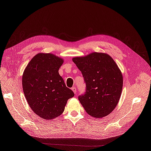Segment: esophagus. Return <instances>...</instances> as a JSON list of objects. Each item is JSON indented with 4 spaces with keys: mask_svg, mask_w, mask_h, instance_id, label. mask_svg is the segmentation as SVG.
<instances>
[{
    "mask_svg": "<svg viewBox=\"0 0 151 151\" xmlns=\"http://www.w3.org/2000/svg\"><path fill=\"white\" fill-rule=\"evenodd\" d=\"M71 90L73 91V93L76 94V88L75 87H72L71 88Z\"/></svg>",
    "mask_w": 151,
    "mask_h": 151,
    "instance_id": "obj_1",
    "label": "esophagus"
}]
</instances>
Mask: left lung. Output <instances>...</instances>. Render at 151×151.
Returning <instances> with one entry per match:
<instances>
[{"label":"left lung","instance_id":"8db88e82","mask_svg":"<svg viewBox=\"0 0 151 151\" xmlns=\"http://www.w3.org/2000/svg\"><path fill=\"white\" fill-rule=\"evenodd\" d=\"M81 71L86 83L84 94L78 96L91 116L102 118L114 110L120 98L123 76L110 55L94 52L72 59Z\"/></svg>","mask_w":151,"mask_h":151}]
</instances>
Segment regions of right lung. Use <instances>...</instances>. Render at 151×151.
I'll list each match as a JSON object with an SVG mask.
<instances>
[{"mask_svg":"<svg viewBox=\"0 0 151 151\" xmlns=\"http://www.w3.org/2000/svg\"><path fill=\"white\" fill-rule=\"evenodd\" d=\"M63 59L52 54L39 53L26 67L22 85L26 99L33 112L44 119L60 115L74 93L58 73Z\"/></svg>","mask_w":151,"mask_h":151,"instance_id":"right-lung-1","label":"right lung"}]
</instances>
